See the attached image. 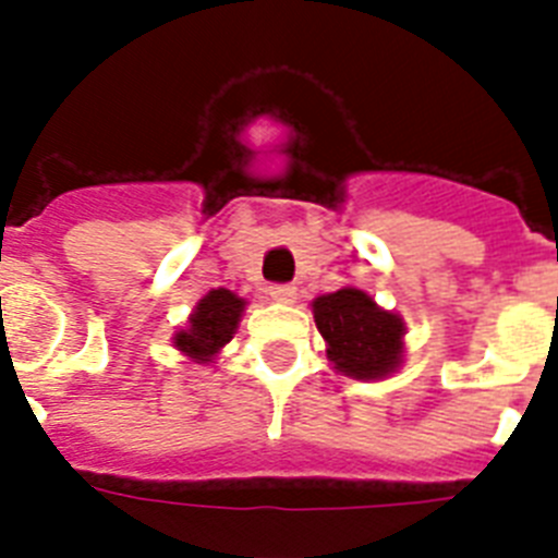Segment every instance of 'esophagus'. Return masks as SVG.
<instances>
[{"mask_svg":"<svg viewBox=\"0 0 558 558\" xmlns=\"http://www.w3.org/2000/svg\"><path fill=\"white\" fill-rule=\"evenodd\" d=\"M266 292H269L271 301H278V304H292L298 298V289L292 287V283H271Z\"/></svg>","mask_w":558,"mask_h":558,"instance_id":"obj_1","label":"esophagus"}]
</instances>
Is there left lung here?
<instances>
[{"label":"left lung","instance_id":"left-lung-1","mask_svg":"<svg viewBox=\"0 0 558 558\" xmlns=\"http://www.w3.org/2000/svg\"><path fill=\"white\" fill-rule=\"evenodd\" d=\"M318 332L327 339V356L344 376L381 379L399 365L402 356V322L373 304L362 289H339L315 298Z\"/></svg>","mask_w":558,"mask_h":558}]
</instances>
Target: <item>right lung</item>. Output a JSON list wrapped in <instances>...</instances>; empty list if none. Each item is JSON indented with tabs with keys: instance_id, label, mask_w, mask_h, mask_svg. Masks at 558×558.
Listing matches in <instances>:
<instances>
[{
	"instance_id": "1",
	"label": "right lung",
	"mask_w": 558,
	"mask_h": 558,
	"mask_svg": "<svg viewBox=\"0 0 558 558\" xmlns=\"http://www.w3.org/2000/svg\"><path fill=\"white\" fill-rule=\"evenodd\" d=\"M243 306L245 301L243 298H236L234 292H228V289H214V292H208V295L202 298L199 306L193 310L191 327L177 332V341H173V344L191 359L210 362V356L234 336Z\"/></svg>"
}]
</instances>
